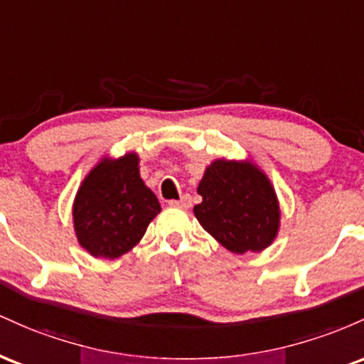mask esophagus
I'll use <instances>...</instances> for the list:
<instances>
[{
	"label": "esophagus",
	"instance_id": "esophagus-1",
	"mask_svg": "<svg viewBox=\"0 0 364 364\" xmlns=\"http://www.w3.org/2000/svg\"><path fill=\"white\" fill-rule=\"evenodd\" d=\"M170 206H175V208H182V210H189L191 206H193V201H191V196H182L178 201H170Z\"/></svg>",
	"mask_w": 364,
	"mask_h": 364
}]
</instances>
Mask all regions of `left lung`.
Listing matches in <instances>:
<instances>
[{"instance_id": "1", "label": "left lung", "mask_w": 364, "mask_h": 364, "mask_svg": "<svg viewBox=\"0 0 364 364\" xmlns=\"http://www.w3.org/2000/svg\"><path fill=\"white\" fill-rule=\"evenodd\" d=\"M198 194L203 198L194 206L198 222L235 255L261 252L279 234V198L252 161L218 158L204 170Z\"/></svg>"}]
</instances>
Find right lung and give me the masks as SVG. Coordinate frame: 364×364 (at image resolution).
<instances>
[{"label":"right lung","instance_id":"1","mask_svg":"<svg viewBox=\"0 0 364 364\" xmlns=\"http://www.w3.org/2000/svg\"><path fill=\"white\" fill-rule=\"evenodd\" d=\"M161 211L160 201L139 175L137 153L103 158L85 175L73 199V228L94 258L129 252Z\"/></svg>","mask_w":364,"mask_h":364}]
</instances>
